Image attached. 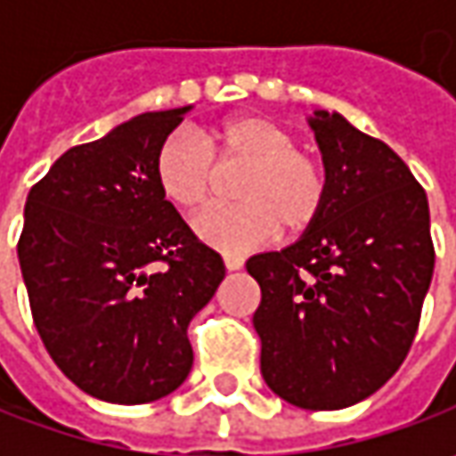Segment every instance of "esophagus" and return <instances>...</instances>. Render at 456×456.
<instances>
[{"instance_id": "obj_1", "label": "esophagus", "mask_w": 456, "mask_h": 456, "mask_svg": "<svg viewBox=\"0 0 456 456\" xmlns=\"http://www.w3.org/2000/svg\"><path fill=\"white\" fill-rule=\"evenodd\" d=\"M223 261H225V269H228V272H238V269L243 266V258H240V256L225 254L223 256Z\"/></svg>"}]
</instances>
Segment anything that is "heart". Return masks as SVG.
I'll return each instance as SVG.
<instances>
[{
	"label": "heart",
	"instance_id": "heart-1",
	"mask_svg": "<svg viewBox=\"0 0 456 456\" xmlns=\"http://www.w3.org/2000/svg\"><path fill=\"white\" fill-rule=\"evenodd\" d=\"M216 167H246L233 184L236 205L213 208L195 220V233L225 254H248L279 233H305L322 216V165L297 150L289 129L258 114L225 118L200 139L172 134L154 157V180L167 200L187 213L205 208Z\"/></svg>",
	"mask_w": 456,
	"mask_h": 456
}]
</instances>
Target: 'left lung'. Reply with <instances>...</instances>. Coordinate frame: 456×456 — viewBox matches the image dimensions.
Listing matches in <instances>:
<instances>
[{"instance_id":"8db88e82","label":"left lung","mask_w":456,"mask_h":456,"mask_svg":"<svg viewBox=\"0 0 456 456\" xmlns=\"http://www.w3.org/2000/svg\"><path fill=\"white\" fill-rule=\"evenodd\" d=\"M327 177L322 216L281 251L251 256L261 376L309 411L353 406L409 355L434 273L429 200L388 144L345 116L309 118Z\"/></svg>"}]
</instances>
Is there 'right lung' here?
<instances>
[{
	"label": "right lung",
	"instance_id": "add662e5",
	"mask_svg": "<svg viewBox=\"0 0 456 456\" xmlns=\"http://www.w3.org/2000/svg\"><path fill=\"white\" fill-rule=\"evenodd\" d=\"M187 111L139 114L68 150L27 195L17 256L35 327L62 373L109 403L183 386L187 324L225 276L154 180Z\"/></svg>",
	"mask_w": 456,
	"mask_h": 456
}]
</instances>
